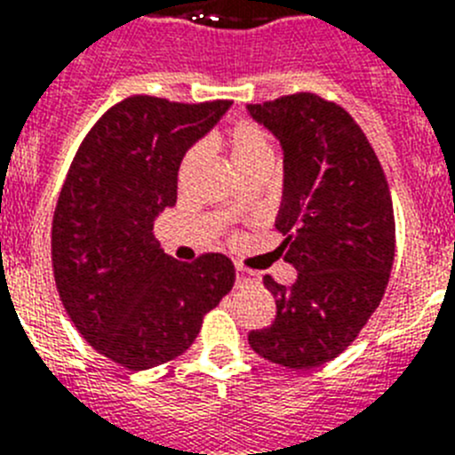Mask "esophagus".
<instances>
[{
    "mask_svg": "<svg viewBox=\"0 0 455 455\" xmlns=\"http://www.w3.org/2000/svg\"><path fill=\"white\" fill-rule=\"evenodd\" d=\"M236 283H259V273L248 271L243 267H236Z\"/></svg>",
    "mask_w": 455,
    "mask_h": 455,
    "instance_id": "1",
    "label": "esophagus"
}]
</instances>
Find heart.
I'll return each mask as SVG.
<instances>
[{
    "label": "heart",
    "instance_id": "obj_1",
    "mask_svg": "<svg viewBox=\"0 0 455 455\" xmlns=\"http://www.w3.org/2000/svg\"><path fill=\"white\" fill-rule=\"evenodd\" d=\"M223 146L236 171L255 162H262V159H271L268 136L264 134L262 127H257L252 123H236L235 127H230L223 136ZM193 162H196V152H188L182 162V172H187Z\"/></svg>",
    "mask_w": 455,
    "mask_h": 455
}]
</instances>
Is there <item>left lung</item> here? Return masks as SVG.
<instances>
[{
	"label": "left lung",
	"mask_w": 455,
	"mask_h": 455,
	"mask_svg": "<svg viewBox=\"0 0 455 455\" xmlns=\"http://www.w3.org/2000/svg\"><path fill=\"white\" fill-rule=\"evenodd\" d=\"M284 155L275 228L291 287L264 275L275 321L252 331L257 355L315 369L351 347L383 300L394 262V207L371 143L348 111L315 92L248 104Z\"/></svg>",
	"instance_id": "1"
}]
</instances>
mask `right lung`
<instances>
[{"instance_id":"obj_1","label":"right lung","mask_w":455,"mask_h":455,"mask_svg":"<svg viewBox=\"0 0 455 455\" xmlns=\"http://www.w3.org/2000/svg\"><path fill=\"white\" fill-rule=\"evenodd\" d=\"M230 104L132 95L92 124L63 182L52 220L56 289L84 339L132 371L182 355L235 284L225 255L178 262L152 232L178 203L187 150Z\"/></svg>"}]
</instances>
